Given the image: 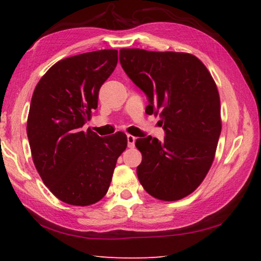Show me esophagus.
<instances>
[{
    "instance_id": "esophagus-1",
    "label": "esophagus",
    "mask_w": 261,
    "mask_h": 261,
    "mask_svg": "<svg viewBox=\"0 0 261 261\" xmlns=\"http://www.w3.org/2000/svg\"><path fill=\"white\" fill-rule=\"evenodd\" d=\"M126 139H127V146L132 148V147H135V141H136V137H134L132 135H127L126 136Z\"/></svg>"
}]
</instances>
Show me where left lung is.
<instances>
[{
	"label": "left lung",
	"instance_id": "1",
	"mask_svg": "<svg viewBox=\"0 0 261 261\" xmlns=\"http://www.w3.org/2000/svg\"><path fill=\"white\" fill-rule=\"evenodd\" d=\"M120 63L147 94V114L162 118L164 141L136 140L137 174L158 200L177 201L200 186L215 160L221 132L220 97L205 65L191 54L121 49Z\"/></svg>",
	"mask_w": 261,
	"mask_h": 261
}]
</instances>
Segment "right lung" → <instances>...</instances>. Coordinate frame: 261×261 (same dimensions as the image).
<instances>
[{"instance_id": "add662e5", "label": "right lung", "mask_w": 261, "mask_h": 261, "mask_svg": "<svg viewBox=\"0 0 261 261\" xmlns=\"http://www.w3.org/2000/svg\"><path fill=\"white\" fill-rule=\"evenodd\" d=\"M116 65L114 49L68 57L49 68L33 93L27 118L33 162L50 192L67 204L100 201L126 148L123 132L101 138L82 129Z\"/></svg>"}]
</instances>
